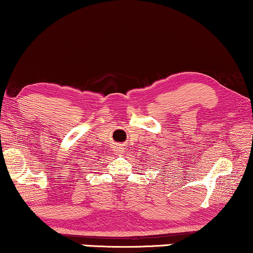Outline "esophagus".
<instances>
[{
  "mask_svg": "<svg viewBox=\"0 0 253 253\" xmlns=\"http://www.w3.org/2000/svg\"><path fill=\"white\" fill-rule=\"evenodd\" d=\"M116 152H117V154L122 155V154H124V148H123L122 146H119V147H117V150H116Z\"/></svg>",
  "mask_w": 253,
  "mask_h": 253,
  "instance_id": "obj_1",
  "label": "esophagus"
}]
</instances>
